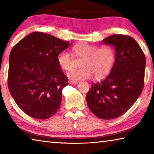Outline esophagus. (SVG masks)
Masks as SVG:
<instances>
[{
    "label": "esophagus",
    "instance_id": "obj_1",
    "mask_svg": "<svg viewBox=\"0 0 154 154\" xmlns=\"http://www.w3.org/2000/svg\"><path fill=\"white\" fill-rule=\"evenodd\" d=\"M78 83H79L78 82H69L70 84H72V85H76Z\"/></svg>",
    "mask_w": 154,
    "mask_h": 154
}]
</instances>
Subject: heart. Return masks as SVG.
Returning <instances> with one entry per match:
<instances>
[{
    "instance_id": "b5f03b06",
    "label": "heart",
    "mask_w": 154,
    "mask_h": 154,
    "mask_svg": "<svg viewBox=\"0 0 154 154\" xmlns=\"http://www.w3.org/2000/svg\"><path fill=\"white\" fill-rule=\"evenodd\" d=\"M72 55L82 59L79 70H71L67 76L72 82L88 79L95 75L96 78L105 76L111 71L116 60V53L111 46L98 47L86 42H81L72 48ZM72 56L66 51H62L57 56V62L64 71H69L72 67Z\"/></svg>"
}]
</instances>
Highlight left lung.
Listing matches in <instances>:
<instances>
[{"label":"left lung","mask_w":154,"mask_h":154,"mask_svg":"<svg viewBox=\"0 0 154 154\" xmlns=\"http://www.w3.org/2000/svg\"><path fill=\"white\" fill-rule=\"evenodd\" d=\"M101 43L114 47L116 60L105 79L92 85L86 100L96 117L112 119L126 113L140 96L144 86L146 59L131 36L111 35Z\"/></svg>","instance_id":"1"}]
</instances>
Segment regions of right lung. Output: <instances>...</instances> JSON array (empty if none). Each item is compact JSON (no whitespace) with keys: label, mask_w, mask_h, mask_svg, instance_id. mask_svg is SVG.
I'll return each instance as SVG.
<instances>
[{"label":"right lung","mask_w":154,"mask_h":154,"mask_svg":"<svg viewBox=\"0 0 154 154\" xmlns=\"http://www.w3.org/2000/svg\"><path fill=\"white\" fill-rule=\"evenodd\" d=\"M70 45L69 41L49 34L34 32L13 48L8 87L15 102L28 116L46 119L58 111L68 79L57 56Z\"/></svg>","instance_id":"right-lung-1"}]
</instances>
